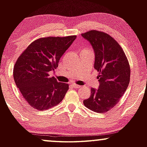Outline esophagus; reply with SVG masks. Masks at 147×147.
<instances>
[{
    "label": "esophagus",
    "mask_w": 147,
    "mask_h": 147,
    "mask_svg": "<svg viewBox=\"0 0 147 147\" xmlns=\"http://www.w3.org/2000/svg\"><path fill=\"white\" fill-rule=\"evenodd\" d=\"M72 86L73 88H79L81 87L79 85H77V84H72Z\"/></svg>",
    "instance_id": "34e87169"
}]
</instances>
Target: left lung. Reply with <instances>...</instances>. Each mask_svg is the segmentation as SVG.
<instances>
[{"mask_svg": "<svg viewBox=\"0 0 147 147\" xmlns=\"http://www.w3.org/2000/svg\"><path fill=\"white\" fill-rule=\"evenodd\" d=\"M82 36L93 48L94 68L99 74V88H91L90 96L84 99V104L95 112L106 113L114 107L127 89L131 74L129 61L120 45L110 35L91 30Z\"/></svg>", "mask_w": 147, "mask_h": 147, "instance_id": "obj_1", "label": "left lung"}]
</instances>
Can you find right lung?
Returning a JSON list of instances; mask_svg holds the SVG:
<instances>
[{"mask_svg": "<svg viewBox=\"0 0 147 147\" xmlns=\"http://www.w3.org/2000/svg\"><path fill=\"white\" fill-rule=\"evenodd\" d=\"M76 36L41 38L28 47L14 67V79L23 98L34 109L43 111L63 100L68 84L50 75Z\"/></svg>", "mask_w": 147, "mask_h": 147, "instance_id": "add662e5", "label": "right lung"}]
</instances>
